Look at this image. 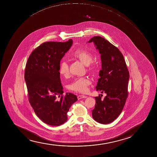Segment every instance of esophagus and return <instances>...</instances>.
Returning <instances> with one entry per match:
<instances>
[{
    "mask_svg": "<svg viewBox=\"0 0 157 157\" xmlns=\"http://www.w3.org/2000/svg\"><path fill=\"white\" fill-rule=\"evenodd\" d=\"M86 96L83 95H79L78 96V99H82V98H86Z\"/></svg>",
    "mask_w": 157,
    "mask_h": 157,
    "instance_id": "34e87169",
    "label": "esophagus"
}]
</instances>
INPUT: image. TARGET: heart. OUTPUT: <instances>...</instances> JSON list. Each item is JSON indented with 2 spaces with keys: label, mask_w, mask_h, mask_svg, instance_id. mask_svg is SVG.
<instances>
[{
  "label": "heart",
  "mask_w": 157,
  "mask_h": 157,
  "mask_svg": "<svg viewBox=\"0 0 157 157\" xmlns=\"http://www.w3.org/2000/svg\"><path fill=\"white\" fill-rule=\"evenodd\" d=\"M72 58L78 59L82 63L87 65L88 70L94 71L95 65L93 61V55L91 53L85 49H78L72 53ZM59 73L64 77H68L70 74L69 67L66 61L62 62L59 67ZM90 79L87 78H76L71 84L70 88L74 92L84 93L88 90V87L90 85Z\"/></svg>",
  "instance_id": "b5f03b06"
}]
</instances>
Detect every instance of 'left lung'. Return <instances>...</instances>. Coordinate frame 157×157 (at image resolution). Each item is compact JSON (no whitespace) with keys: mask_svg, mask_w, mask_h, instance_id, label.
<instances>
[{"mask_svg":"<svg viewBox=\"0 0 157 157\" xmlns=\"http://www.w3.org/2000/svg\"><path fill=\"white\" fill-rule=\"evenodd\" d=\"M90 42L94 43L101 55V70L96 90L106 94L103 99L100 95L95 98L92 116L98 123L108 124L115 121L123 110L128 96L129 73L123 54L117 47L100 36L91 38L88 41Z\"/></svg>","mask_w":157,"mask_h":157,"instance_id":"obj_1","label":"left lung"}]
</instances>
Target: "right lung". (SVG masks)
I'll list each match as a JSON object with an SVG mask.
<instances>
[{
  "label": "right lung",
  "mask_w": 157,
  "mask_h": 157,
  "mask_svg": "<svg viewBox=\"0 0 157 157\" xmlns=\"http://www.w3.org/2000/svg\"><path fill=\"white\" fill-rule=\"evenodd\" d=\"M73 44L47 42L36 48L28 59L25 72L29 102L35 113L46 124L58 126L67 120V113L78 101L74 94L62 96L59 67L60 62ZM61 95L59 101L57 96Z\"/></svg>",
  "instance_id": "1"
}]
</instances>
